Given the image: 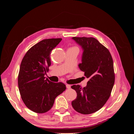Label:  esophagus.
I'll list each match as a JSON object with an SVG mask.
<instances>
[{"label":"esophagus","mask_w":134,"mask_h":134,"mask_svg":"<svg viewBox=\"0 0 134 134\" xmlns=\"http://www.w3.org/2000/svg\"><path fill=\"white\" fill-rule=\"evenodd\" d=\"M66 88L68 89H69V88H71V86H70V85H69V84H66Z\"/></svg>","instance_id":"esophagus-1"}]
</instances>
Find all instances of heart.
I'll list each match as a JSON object with an SVG mask.
<instances>
[{"mask_svg": "<svg viewBox=\"0 0 134 134\" xmlns=\"http://www.w3.org/2000/svg\"><path fill=\"white\" fill-rule=\"evenodd\" d=\"M73 48H76V47H73Z\"/></svg>", "mask_w": 134, "mask_h": 134, "instance_id": "heart-1", "label": "heart"}]
</instances>
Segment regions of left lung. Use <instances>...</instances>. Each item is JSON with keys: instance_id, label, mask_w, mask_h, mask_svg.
<instances>
[{"instance_id": "1", "label": "left lung", "mask_w": 134, "mask_h": 134, "mask_svg": "<svg viewBox=\"0 0 134 134\" xmlns=\"http://www.w3.org/2000/svg\"><path fill=\"white\" fill-rule=\"evenodd\" d=\"M82 47V63L79 68L90 80L86 87H71L76 93L71 105L76 111L84 115L96 112L108 99L115 83L112 56L107 48L93 37H72Z\"/></svg>"}]
</instances>
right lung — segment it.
Masks as SVG:
<instances>
[{
  "instance_id": "right-lung-1",
  "label": "right lung",
  "mask_w": 134,
  "mask_h": 134,
  "mask_svg": "<svg viewBox=\"0 0 134 134\" xmlns=\"http://www.w3.org/2000/svg\"><path fill=\"white\" fill-rule=\"evenodd\" d=\"M62 40H42L32 46L22 60L18 77L19 91L26 107L35 112L49 111L56 97L66 90L64 83H53L44 77L51 65V52Z\"/></svg>"
}]
</instances>
